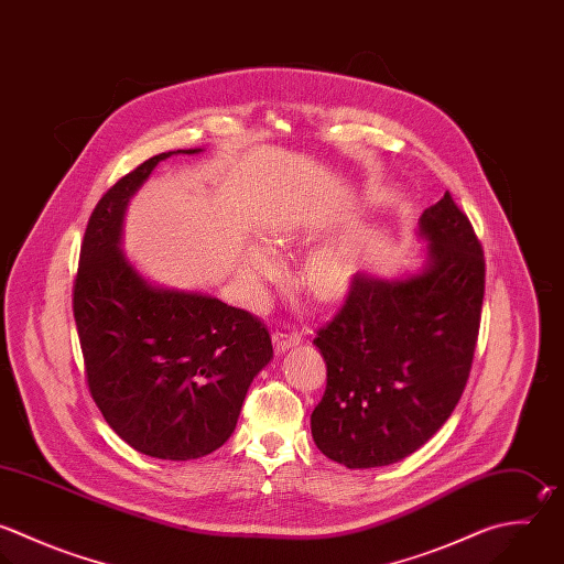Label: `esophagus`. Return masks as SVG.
Returning <instances> with one entry per match:
<instances>
[{"label":"esophagus","mask_w":564,"mask_h":564,"mask_svg":"<svg viewBox=\"0 0 564 564\" xmlns=\"http://www.w3.org/2000/svg\"><path fill=\"white\" fill-rule=\"evenodd\" d=\"M300 339H302V333H300L295 326H291V324H284L282 328H278V330L273 333V344H275L278 352L289 350L291 346L300 344Z\"/></svg>","instance_id":"obj_1"}]
</instances>
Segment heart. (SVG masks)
I'll use <instances>...</instances> for the list:
<instances>
[{
	"mask_svg": "<svg viewBox=\"0 0 564 564\" xmlns=\"http://www.w3.org/2000/svg\"><path fill=\"white\" fill-rule=\"evenodd\" d=\"M275 245L289 247L302 240V234L295 225H280L271 231ZM245 278L260 289L264 282L280 278L282 262L280 256L264 242L253 240L247 245L242 256ZM357 273V256L346 242H328L313 249L302 267L304 286L319 300H333L341 295Z\"/></svg>",
	"mask_w": 564,
	"mask_h": 564,
	"instance_id": "heart-1",
	"label": "heart"
}]
</instances>
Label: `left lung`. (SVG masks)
I'll return each instance as SVG.
<instances>
[{"label": "left lung", "mask_w": 564, "mask_h": 564, "mask_svg": "<svg viewBox=\"0 0 564 564\" xmlns=\"http://www.w3.org/2000/svg\"><path fill=\"white\" fill-rule=\"evenodd\" d=\"M421 273H355L313 344L326 390L311 414L315 445L350 469L416 452L456 408L474 359L485 293L480 242L449 192L419 218Z\"/></svg>", "instance_id": "8db88e82"}]
</instances>
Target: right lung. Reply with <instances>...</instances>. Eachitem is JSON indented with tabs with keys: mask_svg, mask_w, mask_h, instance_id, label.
<instances>
[{
	"mask_svg": "<svg viewBox=\"0 0 564 564\" xmlns=\"http://www.w3.org/2000/svg\"><path fill=\"white\" fill-rule=\"evenodd\" d=\"M176 150L152 156L97 203L73 311L86 379L108 425L137 452L192 460L236 430L253 377L271 361L267 326L218 297L152 284L121 251L130 198Z\"/></svg>",
	"mask_w": 564,
	"mask_h": 564,
	"instance_id": "1",
	"label": "right lung"
}]
</instances>
